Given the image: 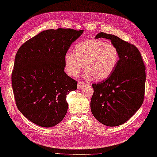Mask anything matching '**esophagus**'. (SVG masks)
Segmentation results:
<instances>
[{"label": "esophagus", "mask_w": 157, "mask_h": 157, "mask_svg": "<svg viewBox=\"0 0 157 157\" xmlns=\"http://www.w3.org/2000/svg\"><path fill=\"white\" fill-rule=\"evenodd\" d=\"M86 86V83H83L82 82H79L78 83V89H79V90L82 89V88Z\"/></svg>", "instance_id": "34e87169"}]
</instances>
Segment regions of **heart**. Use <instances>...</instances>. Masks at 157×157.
Here are the masks:
<instances>
[{
    "label": "heart",
    "instance_id": "b5f03b06",
    "mask_svg": "<svg viewBox=\"0 0 157 157\" xmlns=\"http://www.w3.org/2000/svg\"><path fill=\"white\" fill-rule=\"evenodd\" d=\"M75 52L68 51L64 56L67 74L78 75L85 66V77L96 81L108 78L115 70L119 61V53L113 44L103 40L94 39L79 43Z\"/></svg>",
    "mask_w": 157,
    "mask_h": 157
}]
</instances>
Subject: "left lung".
I'll use <instances>...</instances> for the list:
<instances>
[{
  "mask_svg": "<svg viewBox=\"0 0 157 157\" xmlns=\"http://www.w3.org/2000/svg\"><path fill=\"white\" fill-rule=\"evenodd\" d=\"M99 38L111 40L119 51V61L109 78L92 85L91 111L101 123L116 127L127 121L143 104L145 67L134 45L113 34L100 33L95 38Z\"/></svg>",
  "mask_w": 157,
  "mask_h": 157,
  "instance_id": "1",
  "label": "left lung"
}]
</instances>
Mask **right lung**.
I'll return each instance as SVG.
<instances>
[{
  "mask_svg": "<svg viewBox=\"0 0 157 157\" xmlns=\"http://www.w3.org/2000/svg\"><path fill=\"white\" fill-rule=\"evenodd\" d=\"M83 30H44L19 48L12 73V86L18 110L43 127L62 121L67 111L66 95L78 82L64 71V56Z\"/></svg>",
  "mask_w": 157,
  "mask_h": 157,
  "instance_id": "obj_1",
  "label": "right lung"
}]
</instances>
